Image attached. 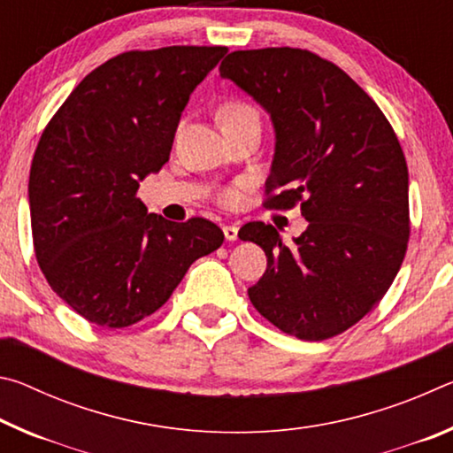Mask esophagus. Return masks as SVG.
<instances>
[{
	"label": "esophagus",
	"mask_w": 453,
	"mask_h": 453,
	"mask_svg": "<svg viewBox=\"0 0 453 453\" xmlns=\"http://www.w3.org/2000/svg\"><path fill=\"white\" fill-rule=\"evenodd\" d=\"M237 232H240V227L234 226V224L224 226V235H226V240H229V242L237 240Z\"/></svg>",
	"instance_id": "34e87169"
}]
</instances>
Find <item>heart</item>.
I'll return each instance as SVG.
<instances>
[{
	"label": "heart",
	"instance_id": "obj_1",
	"mask_svg": "<svg viewBox=\"0 0 453 453\" xmlns=\"http://www.w3.org/2000/svg\"><path fill=\"white\" fill-rule=\"evenodd\" d=\"M254 116H257V111L254 110V107L243 104V102H229L224 107H221L219 113H218L221 126L232 124V121H240V119H245V118H254ZM218 199L224 205H234V203H237V199H240V189H237L235 186L219 189Z\"/></svg>",
	"mask_w": 453,
	"mask_h": 453
}]
</instances>
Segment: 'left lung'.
I'll use <instances>...</instances> for the list:
<instances>
[{
    "label": "left lung",
    "mask_w": 453,
    "mask_h": 453,
    "mask_svg": "<svg viewBox=\"0 0 453 453\" xmlns=\"http://www.w3.org/2000/svg\"><path fill=\"white\" fill-rule=\"evenodd\" d=\"M219 73L273 121L264 208L300 203L310 221L289 245L264 221L240 229L267 257L250 300L300 340L346 332L386 296L408 250V164L394 127L346 72L308 50L232 51Z\"/></svg>",
    "instance_id": "left-lung-1"
}]
</instances>
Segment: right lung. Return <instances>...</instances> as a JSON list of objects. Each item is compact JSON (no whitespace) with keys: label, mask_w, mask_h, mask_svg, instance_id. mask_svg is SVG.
<instances>
[{"label":"right lung","mask_w":453,"mask_h":453,"mask_svg":"<svg viewBox=\"0 0 453 453\" xmlns=\"http://www.w3.org/2000/svg\"><path fill=\"white\" fill-rule=\"evenodd\" d=\"M224 45L132 50L83 78L37 142L29 170L35 259L50 288L99 327H127L170 300L224 243L205 218L148 213L140 181L170 159L191 91Z\"/></svg>","instance_id":"add662e5"}]
</instances>
